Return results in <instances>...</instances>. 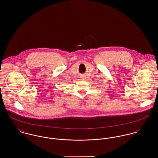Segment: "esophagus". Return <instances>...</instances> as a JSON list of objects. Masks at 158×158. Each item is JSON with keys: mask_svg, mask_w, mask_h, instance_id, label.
Wrapping results in <instances>:
<instances>
[{"mask_svg": "<svg viewBox=\"0 0 158 158\" xmlns=\"http://www.w3.org/2000/svg\"><path fill=\"white\" fill-rule=\"evenodd\" d=\"M81 78L82 80H85V79H86V78H85V77H83H83H81Z\"/></svg>", "mask_w": 158, "mask_h": 158, "instance_id": "esophagus-1", "label": "esophagus"}]
</instances>
